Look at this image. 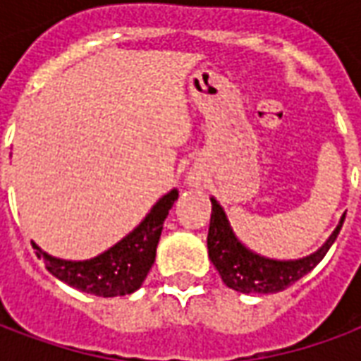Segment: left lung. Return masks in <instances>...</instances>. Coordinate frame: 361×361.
Here are the masks:
<instances>
[{"label":"left lung","instance_id":"left-lung-1","mask_svg":"<svg viewBox=\"0 0 361 361\" xmlns=\"http://www.w3.org/2000/svg\"><path fill=\"white\" fill-rule=\"evenodd\" d=\"M211 224L207 235L209 257L214 269L219 271L220 279L224 280V284L243 294H274L292 286L307 272L313 271L319 261L325 257L344 224V216H342L325 245L310 257L298 259V261H274V259L261 257L238 242L222 207L216 203V199H211Z\"/></svg>","mask_w":361,"mask_h":361}]
</instances>
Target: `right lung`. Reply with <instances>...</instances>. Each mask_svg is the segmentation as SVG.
<instances>
[{
  "label": "right lung",
  "mask_w": 361,
  "mask_h": 361,
  "mask_svg": "<svg viewBox=\"0 0 361 361\" xmlns=\"http://www.w3.org/2000/svg\"><path fill=\"white\" fill-rule=\"evenodd\" d=\"M176 199L178 191L172 189L152 207L147 219L131 234L90 261H63L44 253L36 243H32V247L36 255L44 259L46 269L69 286L100 298L131 294L141 288L154 263L162 224Z\"/></svg>",
  "instance_id": "1"
}]
</instances>
